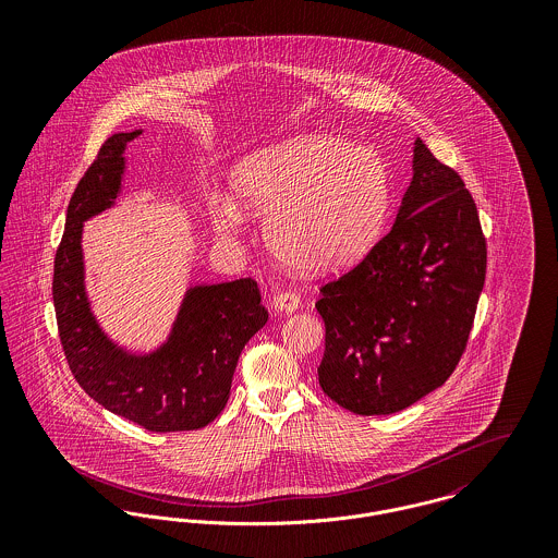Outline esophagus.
<instances>
[{
  "label": "esophagus",
  "mask_w": 558,
  "mask_h": 558,
  "mask_svg": "<svg viewBox=\"0 0 558 558\" xmlns=\"http://www.w3.org/2000/svg\"><path fill=\"white\" fill-rule=\"evenodd\" d=\"M301 307V296L296 292H279L272 296V310L275 312H283V314H292Z\"/></svg>",
  "instance_id": "1"
}]
</instances>
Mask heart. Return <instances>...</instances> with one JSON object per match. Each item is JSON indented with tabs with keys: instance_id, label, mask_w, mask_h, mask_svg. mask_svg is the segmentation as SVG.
<instances>
[{
	"instance_id": "1",
	"label": "heart",
	"mask_w": 558,
	"mask_h": 558,
	"mask_svg": "<svg viewBox=\"0 0 558 558\" xmlns=\"http://www.w3.org/2000/svg\"><path fill=\"white\" fill-rule=\"evenodd\" d=\"M232 193L236 205L215 206L219 234H236L242 213L266 217V242L283 264L330 272L372 246L389 208V171L372 148L299 135L240 160Z\"/></svg>"
}]
</instances>
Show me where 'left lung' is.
<instances>
[{
    "label": "left lung",
    "mask_w": 558,
    "mask_h": 558,
    "mask_svg": "<svg viewBox=\"0 0 558 558\" xmlns=\"http://www.w3.org/2000/svg\"><path fill=\"white\" fill-rule=\"evenodd\" d=\"M487 248L464 180L416 140L389 234L322 286V391L354 414H393L447 383L485 281Z\"/></svg>",
    "instance_id": "1"
}]
</instances>
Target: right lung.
<instances>
[{"mask_svg": "<svg viewBox=\"0 0 558 558\" xmlns=\"http://www.w3.org/2000/svg\"><path fill=\"white\" fill-rule=\"evenodd\" d=\"M142 131L111 135L81 178L56 253L53 305L60 341L81 389L148 432H189L213 423L226 408L244 343L268 312L253 279L186 290L169 337L135 354L107 337L85 292L83 221L105 213L122 193L124 150Z\"/></svg>", "mask_w": 558, "mask_h": 558, "instance_id": "obj_1", "label": "right lung"}]
</instances>
